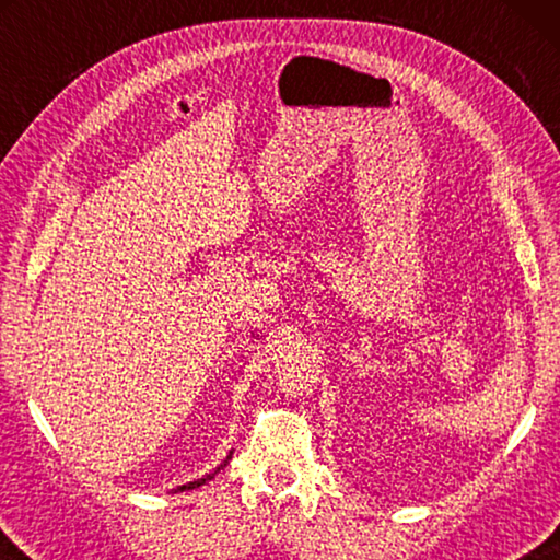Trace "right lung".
Here are the masks:
<instances>
[{"label": "right lung", "instance_id": "right-lung-1", "mask_svg": "<svg viewBox=\"0 0 560 560\" xmlns=\"http://www.w3.org/2000/svg\"><path fill=\"white\" fill-rule=\"evenodd\" d=\"M207 479H212V477H207ZM207 479H197V481H189V485H183V487H177L175 491H189V489H197V487H202Z\"/></svg>", "mask_w": 560, "mask_h": 560}]
</instances>
